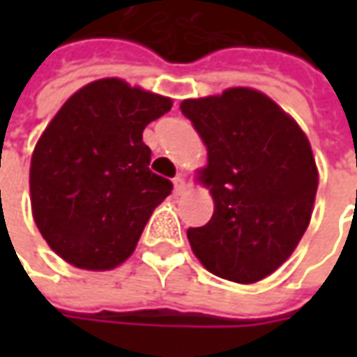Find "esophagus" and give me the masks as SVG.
<instances>
[{"label": "esophagus", "instance_id": "34e87169", "mask_svg": "<svg viewBox=\"0 0 357 357\" xmlns=\"http://www.w3.org/2000/svg\"><path fill=\"white\" fill-rule=\"evenodd\" d=\"M172 183H174V195H176V197H181V195L185 192V188H186L185 178H183V176L178 174V176H174V181H172Z\"/></svg>", "mask_w": 357, "mask_h": 357}]
</instances>
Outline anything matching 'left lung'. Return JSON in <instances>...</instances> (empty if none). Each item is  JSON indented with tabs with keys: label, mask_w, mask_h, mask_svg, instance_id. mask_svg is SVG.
<instances>
[{
	"label": "left lung",
	"mask_w": 357,
	"mask_h": 357,
	"mask_svg": "<svg viewBox=\"0 0 357 357\" xmlns=\"http://www.w3.org/2000/svg\"><path fill=\"white\" fill-rule=\"evenodd\" d=\"M208 151L202 183L213 218L186 236L202 266L238 284L266 278L294 252L310 225L318 169L306 135L264 93L246 87L186 99Z\"/></svg>",
	"instance_id": "8db88e82"
}]
</instances>
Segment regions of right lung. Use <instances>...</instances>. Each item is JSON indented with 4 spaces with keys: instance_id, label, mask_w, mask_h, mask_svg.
<instances>
[{
    "instance_id": "add662e5",
    "label": "right lung",
    "mask_w": 357,
    "mask_h": 357,
    "mask_svg": "<svg viewBox=\"0 0 357 357\" xmlns=\"http://www.w3.org/2000/svg\"><path fill=\"white\" fill-rule=\"evenodd\" d=\"M172 101L99 79L67 99L31 157L35 225L69 264L111 270L129 258L172 183L149 169L144 127Z\"/></svg>"
}]
</instances>
